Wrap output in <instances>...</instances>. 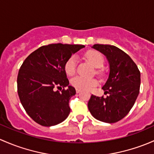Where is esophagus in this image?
<instances>
[{
  "mask_svg": "<svg viewBox=\"0 0 154 154\" xmlns=\"http://www.w3.org/2000/svg\"><path fill=\"white\" fill-rule=\"evenodd\" d=\"M81 92V90H79V89H76V93H79Z\"/></svg>",
  "mask_w": 154,
  "mask_h": 154,
  "instance_id": "esophagus-1",
  "label": "esophagus"
}]
</instances>
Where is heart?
Listing matches in <instances>:
<instances>
[{
	"label": "heart",
	"instance_id": "b5f03b06",
	"mask_svg": "<svg viewBox=\"0 0 154 154\" xmlns=\"http://www.w3.org/2000/svg\"><path fill=\"white\" fill-rule=\"evenodd\" d=\"M85 56L95 68H101L104 65V58L99 52L90 50L86 53ZM76 63L77 59L75 56H71L66 61L64 70L68 75H72L75 73L76 69ZM97 81L95 79L80 76V75H77L71 79V85L74 88L82 90H90L93 87L97 85Z\"/></svg>",
	"mask_w": 154,
	"mask_h": 154
}]
</instances>
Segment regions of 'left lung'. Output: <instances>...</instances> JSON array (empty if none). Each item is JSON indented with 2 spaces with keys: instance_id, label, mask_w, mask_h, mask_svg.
Returning a JSON list of instances; mask_svg holds the SVG:
<instances>
[{
  "instance_id": "1",
  "label": "left lung",
  "mask_w": 154,
  "mask_h": 154,
  "mask_svg": "<svg viewBox=\"0 0 154 154\" xmlns=\"http://www.w3.org/2000/svg\"><path fill=\"white\" fill-rule=\"evenodd\" d=\"M93 49L104 54L110 65V73L102 87L106 98L92 95L88 101L90 113L97 120L115 123L130 112L140 88V72L131 57L118 47L94 44Z\"/></svg>"
}]
</instances>
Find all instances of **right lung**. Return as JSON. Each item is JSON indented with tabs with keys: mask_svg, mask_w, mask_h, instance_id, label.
<instances>
[{
	"mask_svg": "<svg viewBox=\"0 0 154 154\" xmlns=\"http://www.w3.org/2000/svg\"><path fill=\"white\" fill-rule=\"evenodd\" d=\"M84 47L62 44L42 46L23 62L17 79L18 96L24 110L38 124L53 126L69 116V101L75 90L69 85L64 65L72 54ZM55 88L63 90L55 91Z\"/></svg>",
	"mask_w": 154,
	"mask_h": 154,
	"instance_id": "1",
	"label": "right lung"
}]
</instances>
